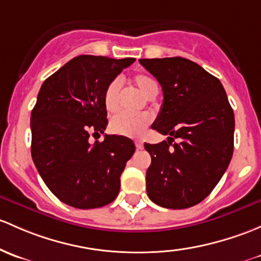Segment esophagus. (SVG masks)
<instances>
[{
  "instance_id": "esophagus-1",
  "label": "esophagus",
  "mask_w": 261,
  "mask_h": 261,
  "mask_svg": "<svg viewBox=\"0 0 261 261\" xmlns=\"http://www.w3.org/2000/svg\"><path fill=\"white\" fill-rule=\"evenodd\" d=\"M135 145H136V149H138V150H141L142 147H144V144H142L141 140H136Z\"/></svg>"
}]
</instances>
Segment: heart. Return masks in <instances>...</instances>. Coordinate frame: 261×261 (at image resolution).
I'll list each match as a JSON object with an SVG mask.
<instances>
[{
    "mask_svg": "<svg viewBox=\"0 0 261 261\" xmlns=\"http://www.w3.org/2000/svg\"><path fill=\"white\" fill-rule=\"evenodd\" d=\"M133 84L142 96L151 98L158 94V85L151 77L146 75H135L133 77ZM120 97H121V82L119 80L111 81L103 92V105L109 112L117 111L120 106ZM151 119L149 115H128L119 114L112 117L110 122V128L114 134L127 138H138L142 135L146 126L149 125Z\"/></svg>",
    "mask_w": 261,
    "mask_h": 261,
    "instance_id": "obj_1",
    "label": "heart"
}]
</instances>
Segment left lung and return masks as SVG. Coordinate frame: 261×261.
<instances>
[{"label": "left lung", "instance_id": "left-lung-1", "mask_svg": "<svg viewBox=\"0 0 261 261\" xmlns=\"http://www.w3.org/2000/svg\"><path fill=\"white\" fill-rule=\"evenodd\" d=\"M139 61L163 87L164 102L151 127L169 136L145 144L151 156L147 195L167 209L191 207L209 195L229 166L234 111L219 79L195 62L182 57Z\"/></svg>", "mask_w": 261, "mask_h": 261}]
</instances>
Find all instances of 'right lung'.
Returning <instances> with one entry per match:
<instances>
[{"instance_id": "add662e5", "label": "right lung", "mask_w": 261, "mask_h": 261, "mask_svg": "<svg viewBox=\"0 0 261 261\" xmlns=\"http://www.w3.org/2000/svg\"><path fill=\"white\" fill-rule=\"evenodd\" d=\"M135 59L81 55L47 77L31 112V155L38 174L62 202L76 209L105 206L116 199L120 176L135 152L133 140L103 134V92Z\"/></svg>"}]
</instances>
